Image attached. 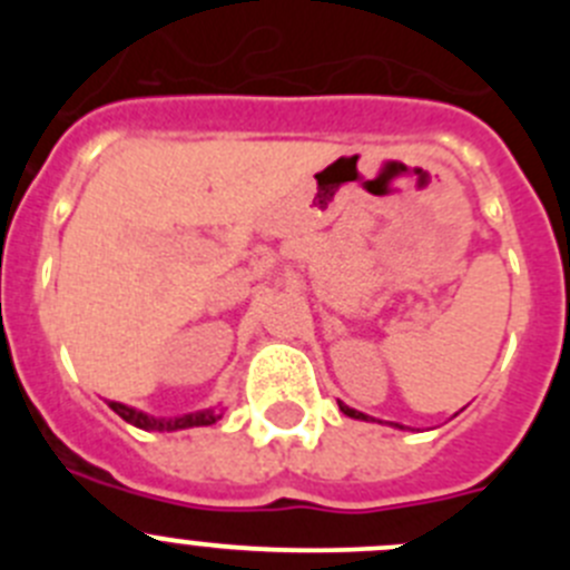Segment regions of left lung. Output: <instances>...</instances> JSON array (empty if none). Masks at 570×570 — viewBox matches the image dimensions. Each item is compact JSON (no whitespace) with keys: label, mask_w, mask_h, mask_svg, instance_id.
I'll return each mask as SVG.
<instances>
[{"label":"left lung","mask_w":570,"mask_h":570,"mask_svg":"<svg viewBox=\"0 0 570 570\" xmlns=\"http://www.w3.org/2000/svg\"><path fill=\"white\" fill-rule=\"evenodd\" d=\"M340 411L345 416H351V420H362V422H376L374 416H367V414H362V411H356V407H347L345 402H340ZM396 428H402V425H396Z\"/></svg>","instance_id":"8db88e82"}]
</instances>
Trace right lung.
<instances>
[{
    "label": "right lung",
    "instance_id": "obj_1",
    "mask_svg": "<svg viewBox=\"0 0 570 570\" xmlns=\"http://www.w3.org/2000/svg\"><path fill=\"white\" fill-rule=\"evenodd\" d=\"M116 414L122 416L130 425L142 428V431H183V428H199V425H214L216 420H223V411L216 407H205V411H196V414L185 416H150L145 411H136V407L122 405V402H108Z\"/></svg>",
    "mask_w": 570,
    "mask_h": 570
}]
</instances>
